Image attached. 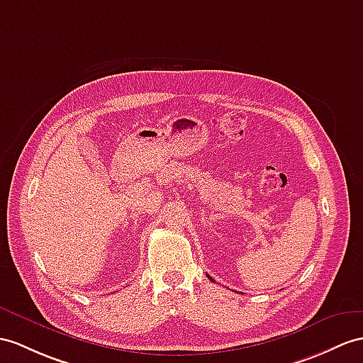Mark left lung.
Here are the masks:
<instances>
[{
    "label": "left lung",
    "instance_id": "left-lung-1",
    "mask_svg": "<svg viewBox=\"0 0 363 363\" xmlns=\"http://www.w3.org/2000/svg\"><path fill=\"white\" fill-rule=\"evenodd\" d=\"M208 277H209V276H208ZM209 279H211V280H212V277H209Z\"/></svg>",
    "mask_w": 363,
    "mask_h": 363
}]
</instances>
